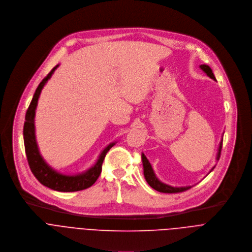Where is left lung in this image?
<instances>
[{"instance_id": "8db88e82", "label": "left lung", "mask_w": 252, "mask_h": 252, "mask_svg": "<svg viewBox=\"0 0 252 252\" xmlns=\"http://www.w3.org/2000/svg\"><path fill=\"white\" fill-rule=\"evenodd\" d=\"M200 68H202L211 78H213L214 80H216V77L211 69V67L209 65H200ZM221 148H222V141L220 142V149H219V153H218V160H220V152H221ZM142 161H143V167H144V176L145 179L147 181V183L150 185V187H152L154 189L160 191V192H165V193H177V192H182L185 190L189 189L191 187H184V188H174L168 185H165L163 183H161L155 176L152 167H151L148 159L146 158V156L144 154H142ZM214 170V168H213ZM212 170V171H213ZM211 171V172H212Z\"/></svg>"}]
</instances>
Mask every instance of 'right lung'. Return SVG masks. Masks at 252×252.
<instances>
[{"instance_id": "1", "label": "right lung", "mask_w": 252, "mask_h": 252, "mask_svg": "<svg viewBox=\"0 0 252 252\" xmlns=\"http://www.w3.org/2000/svg\"><path fill=\"white\" fill-rule=\"evenodd\" d=\"M58 66L59 65L55 66L52 70H50L49 73L38 84L31 101V104L27 110L26 121L24 124L25 150H26V155H27V159H28V163L31 168V171L32 172L33 176L37 179V181L41 185L59 191H77V190L85 189L91 187L96 182L100 174H101L102 163L104 161V158L108 151L114 146V143L110 144L107 148H105L103 152L101 153V155H100L99 159L97 160L96 164L87 172L81 175H77V176L61 175L56 171H54L50 167H48L46 163L43 161V159L39 155L37 145L35 142L33 119H34L35 108H36L40 91L43 85L50 78V76H52V74L54 73V71L57 69Z\"/></svg>"}]
</instances>
